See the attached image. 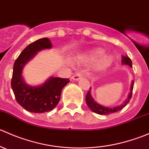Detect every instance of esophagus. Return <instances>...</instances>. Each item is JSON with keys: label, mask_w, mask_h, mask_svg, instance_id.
<instances>
[{"label": "esophagus", "mask_w": 149, "mask_h": 149, "mask_svg": "<svg viewBox=\"0 0 149 149\" xmlns=\"http://www.w3.org/2000/svg\"><path fill=\"white\" fill-rule=\"evenodd\" d=\"M81 78H82L81 72H78L76 75L72 76V79H73V81H78L79 80H80Z\"/></svg>", "instance_id": "obj_1"}]
</instances>
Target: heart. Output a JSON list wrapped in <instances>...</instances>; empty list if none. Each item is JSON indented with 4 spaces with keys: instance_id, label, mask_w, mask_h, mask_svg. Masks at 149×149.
<instances>
[{
    "instance_id": "obj_1",
    "label": "heart",
    "mask_w": 149,
    "mask_h": 149,
    "mask_svg": "<svg viewBox=\"0 0 149 149\" xmlns=\"http://www.w3.org/2000/svg\"><path fill=\"white\" fill-rule=\"evenodd\" d=\"M104 54V51L102 49H95L91 51L88 55V58L89 61H94L99 58H100ZM112 58L109 55H104L97 63V68L100 70H104L112 65Z\"/></svg>"
}]
</instances>
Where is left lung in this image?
Returning a JSON list of instances; mask_svg holds the SVG:
<instances>
[{
  "mask_svg": "<svg viewBox=\"0 0 149 149\" xmlns=\"http://www.w3.org/2000/svg\"><path fill=\"white\" fill-rule=\"evenodd\" d=\"M121 62L123 65H127L132 68L131 60H130V58H129L128 56H127V55H126V56H122ZM133 85H134V81H132L131 87H130V93H129L128 96H127V98L123 102V103H122L120 105H118V106L110 107H106L98 104L97 102L94 101L93 97H91V93H90V91H91V88H89V91H88L86 96V102L88 107L92 112H95V113L97 114H99V115H107L111 113H115V112H118V111L123 109V108L127 104V103L130 102L132 97V93H133Z\"/></svg>",
  "mask_w": 149,
  "mask_h": 149,
  "instance_id": "1",
  "label": "left lung"
}]
</instances>
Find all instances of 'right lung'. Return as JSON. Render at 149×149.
Returning a JSON list of instances; mask_svg holds the SVG:
<instances>
[{"label": "right lung", "mask_w": 149, "mask_h": 149, "mask_svg": "<svg viewBox=\"0 0 149 149\" xmlns=\"http://www.w3.org/2000/svg\"><path fill=\"white\" fill-rule=\"evenodd\" d=\"M48 38H42L26 47L19 55L13 65L11 87L17 102L29 112L43 113L52 110L61 100L63 87L69 83L68 79L49 77L39 86L29 85L22 73L25 65L42 49H51Z\"/></svg>", "instance_id": "1"}]
</instances>
